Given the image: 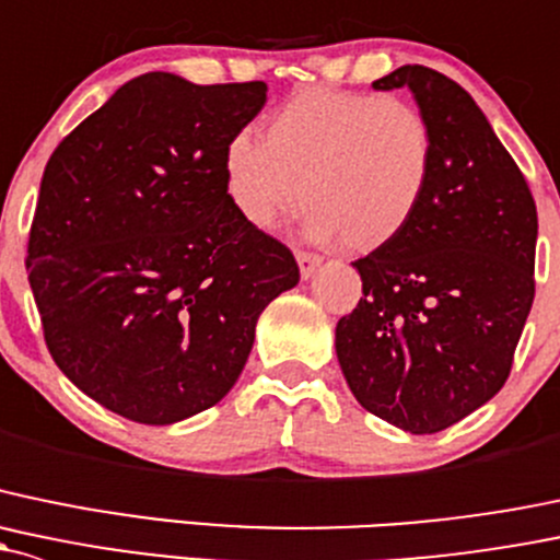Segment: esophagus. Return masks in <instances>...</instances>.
<instances>
[{
	"instance_id": "34e87169",
	"label": "esophagus",
	"mask_w": 560,
	"mask_h": 560,
	"mask_svg": "<svg viewBox=\"0 0 560 560\" xmlns=\"http://www.w3.org/2000/svg\"><path fill=\"white\" fill-rule=\"evenodd\" d=\"M322 265V257L308 255V252H298V268H300V279H311L316 273V268Z\"/></svg>"
}]
</instances>
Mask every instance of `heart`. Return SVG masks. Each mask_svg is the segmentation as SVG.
Masks as SVG:
<instances>
[{"label": "heart", "mask_w": 560, "mask_h": 560, "mask_svg": "<svg viewBox=\"0 0 560 560\" xmlns=\"http://www.w3.org/2000/svg\"><path fill=\"white\" fill-rule=\"evenodd\" d=\"M434 168L427 120L394 96L305 88L270 115L265 141L238 133L222 158L246 225L270 231L311 209L305 233L354 255L394 244L419 214Z\"/></svg>", "instance_id": "b5f03b06"}]
</instances>
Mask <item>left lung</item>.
I'll use <instances>...</instances> for the list:
<instances>
[{
  "label": "left lung",
  "instance_id": "8db88e82",
  "mask_svg": "<svg viewBox=\"0 0 560 560\" xmlns=\"http://www.w3.org/2000/svg\"><path fill=\"white\" fill-rule=\"evenodd\" d=\"M373 88L413 93L434 168L413 225L351 262L364 298L335 327V354L364 410L402 432L434 434L508 381L534 303L537 206L458 82L399 67Z\"/></svg>",
  "mask_w": 560,
  "mask_h": 560
}]
</instances>
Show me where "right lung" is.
<instances>
[{"label": "right lung", "instance_id": "add662e5", "mask_svg": "<svg viewBox=\"0 0 560 560\" xmlns=\"http://www.w3.org/2000/svg\"><path fill=\"white\" fill-rule=\"evenodd\" d=\"M265 82H126L47 161L28 284L61 373L112 413L185 421L238 381L265 305L300 281L292 252L246 225L222 158Z\"/></svg>", "mask_w": 560, "mask_h": 560}]
</instances>
